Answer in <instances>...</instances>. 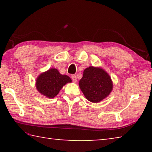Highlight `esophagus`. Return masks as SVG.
I'll return each mask as SVG.
<instances>
[{
    "label": "esophagus",
    "mask_w": 152,
    "mask_h": 152,
    "mask_svg": "<svg viewBox=\"0 0 152 152\" xmlns=\"http://www.w3.org/2000/svg\"><path fill=\"white\" fill-rule=\"evenodd\" d=\"M71 78H72V81L74 82H77V78H76V75H72V76H71Z\"/></svg>",
    "instance_id": "34e87169"
}]
</instances>
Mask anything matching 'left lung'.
Returning a JSON list of instances; mask_svg holds the SVG:
<instances>
[{
  "mask_svg": "<svg viewBox=\"0 0 152 152\" xmlns=\"http://www.w3.org/2000/svg\"><path fill=\"white\" fill-rule=\"evenodd\" d=\"M79 86L87 100L96 103L110 94L113 90V82L103 69L90 66L84 70Z\"/></svg>",
  "mask_w": 152,
  "mask_h": 152,
  "instance_id": "left-lung-1",
  "label": "left lung"
}]
</instances>
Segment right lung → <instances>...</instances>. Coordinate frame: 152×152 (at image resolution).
Instances as JSON below:
<instances>
[{
    "label": "right lung",
    "instance_id": "right-lung-1",
    "mask_svg": "<svg viewBox=\"0 0 152 152\" xmlns=\"http://www.w3.org/2000/svg\"><path fill=\"white\" fill-rule=\"evenodd\" d=\"M68 82H72L70 77L61 74L56 68H50L39 74L35 82L36 88L39 92L50 99L54 98Z\"/></svg>",
    "mask_w": 152,
    "mask_h": 152
}]
</instances>
